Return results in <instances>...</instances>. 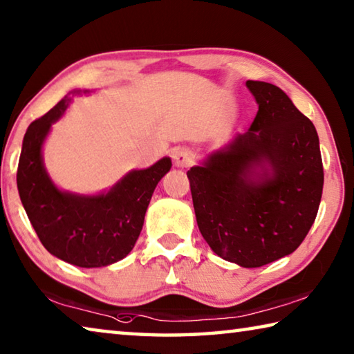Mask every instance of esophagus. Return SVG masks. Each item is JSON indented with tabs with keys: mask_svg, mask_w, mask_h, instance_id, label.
I'll return each instance as SVG.
<instances>
[{
	"mask_svg": "<svg viewBox=\"0 0 354 354\" xmlns=\"http://www.w3.org/2000/svg\"><path fill=\"white\" fill-rule=\"evenodd\" d=\"M173 160L178 167H187L192 162V153L189 148H176L173 151Z\"/></svg>",
	"mask_w": 354,
	"mask_h": 354,
	"instance_id": "obj_1",
	"label": "esophagus"
}]
</instances>
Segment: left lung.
<instances>
[{
  "label": "left lung",
  "instance_id": "8db88e82",
  "mask_svg": "<svg viewBox=\"0 0 354 354\" xmlns=\"http://www.w3.org/2000/svg\"><path fill=\"white\" fill-rule=\"evenodd\" d=\"M247 87L259 104L250 131L187 176L209 247L254 268L301 245L319 212L325 175L314 123L273 84L247 81Z\"/></svg>",
  "mask_w": 354,
  "mask_h": 354
}]
</instances>
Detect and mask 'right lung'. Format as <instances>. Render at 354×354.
Instances as JSON below:
<instances>
[{"label":"right lung","instance_id":"add662e5","mask_svg":"<svg viewBox=\"0 0 354 354\" xmlns=\"http://www.w3.org/2000/svg\"><path fill=\"white\" fill-rule=\"evenodd\" d=\"M80 93H68L29 124L17 170V187L41 245L59 259L93 268L123 259L134 248L153 192L170 170L171 160L164 158L147 170L131 171L103 195L80 196L59 190L44 169L41 143L71 98Z\"/></svg>","mask_w":354,"mask_h":354}]
</instances>
